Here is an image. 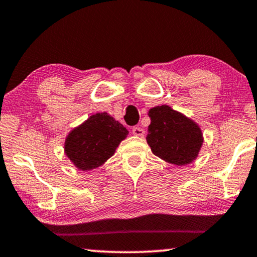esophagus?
I'll return each instance as SVG.
<instances>
[{"label":"esophagus","mask_w":257,"mask_h":257,"mask_svg":"<svg viewBox=\"0 0 257 257\" xmlns=\"http://www.w3.org/2000/svg\"><path fill=\"white\" fill-rule=\"evenodd\" d=\"M132 133L137 137H143L144 133H145V131H144L142 127H137V126H136V127L132 128Z\"/></svg>","instance_id":"34e87169"}]
</instances>
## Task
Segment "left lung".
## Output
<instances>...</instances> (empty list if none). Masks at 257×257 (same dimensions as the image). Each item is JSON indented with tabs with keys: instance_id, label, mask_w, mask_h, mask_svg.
I'll use <instances>...</instances> for the list:
<instances>
[{
	"instance_id": "8db88e82",
	"label": "left lung",
	"mask_w": 257,
	"mask_h": 257,
	"mask_svg": "<svg viewBox=\"0 0 257 257\" xmlns=\"http://www.w3.org/2000/svg\"><path fill=\"white\" fill-rule=\"evenodd\" d=\"M149 117L146 140L154 156L178 166L191 164L198 158L203 137L194 120L168 105L150 108Z\"/></svg>"
}]
</instances>
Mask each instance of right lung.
<instances>
[{"label":"right lung","mask_w":257,"mask_h":257,"mask_svg":"<svg viewBox=\"0 0 257 257\" xmlns=\"http://www.w3.org/2000/svg\"><path fill=\"white\" fill-rule=\"evenodd\" d=\"M127 135L126 127L106 112L92 114L69 132L65 156L78 170H94L113 156Z\"/></svg>","instance_id":"add662e5"}]
</instances>
